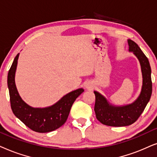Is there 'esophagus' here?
I'll use <instances>...</instances> for the list:
<instances>
[{
    "label": "esophagus",
    "mask_w": 157,
    "mask_h": 157,
    "mask_svg": "<svg viewBox=\"0 0 157 157\" xmlns=\"http://www.w3.org/2000/svg\"><path fill=\"white\" fill-rule=\"evenodd\" d=\"M85 86H86L87 88L90 89V88H92V87H93V85H92L90 84V83H87V84H86V85H85Z\"/></svg>",
    "instance_id": "obj_1"
}]
</instances>
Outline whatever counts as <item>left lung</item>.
I'll list each match as a JSON object with an SVG mask.
<instances>
[{"label":"left lung","mask_w":157,"mask_h":157,"mask_svg":"<svg viewBox=\"0 0 157 157\" xmlns=\"http://www.w3.org/2000/svg\"><path fill=\"white\" fill-rule=\"evenodd\" d=\"M129 52H133L141 64L143 85L141 93L134 102L123 106L113 105L107 99L97 91L95 95V110L96 118L106 126L121 127L131 125L136 122L149 103L152 93L151 67L148 58L134 41L128 39Z\"/></svg>","instance_id":"1"}]
</instances>
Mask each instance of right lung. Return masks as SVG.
Instances as JSON below:
<instances>
[{"label": "right lung", "instance_id": "right-lung-1", "mask_svg": "<svg viewBox=\"0 0 157 157\" xmlns=\"http://www.w3.org/2000/svg\"><path fill=\"white\" fill-rule=\"evenodd\" d=\"M19 54L16 56L8 74V87L13 114L33 131L47 133L61 127L66 122L76 98L84 92L79 88L63 96L54 105L46 108H33L21 99L15 83V74Z\"/></svg>", "mask_w": 157, "mask_h": 157}]
</instances>
